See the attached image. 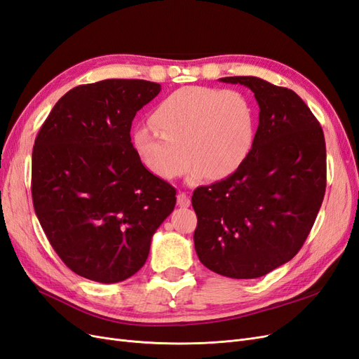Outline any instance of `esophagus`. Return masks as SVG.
<instances>
[{"label": "esophagus", "instance_id": "esophagus-1", "mask_svg": "<svg viewBox=\"0 0 359 359\" xmlns=\"http://www.w3.org/2000/svg\"><path fill=\"white\" fill-rule=\"evenodd\" d=\"M177 202H178L180 206H182V208H187V206L191 205V199H190L189 194H186V193H178Z\"/></svg>", "mask_w": 359, "mask_h": 359}]
</instances>
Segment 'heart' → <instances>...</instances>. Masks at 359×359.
Returning a JSON list of instances; mask_svg holds the SVG:
<instances>
[{
    "instance_id": "heart-1",
    "label": "heart",
    "mask_w": 359,
    "mask_h": 359,
    "mask_svg": "<svg viewBox=\"0 0 359 359\" xmlns=\"http://www.w3.org/2000/svg\"><path fill=\"white\" fill-rule=\"evenodd\" d=\"M151 121L156 128L135 130L133 147L142 165L166 181L181 177L190 161L193 182L231 177L255 144V106L233 90L182 86L158 103Z\"/></svg>"
}]
</instances>
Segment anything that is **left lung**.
<instances>
[{"instance_id":"left-lung-1","label":"left lung","mask_w":359,"mask_h":359,"mask_svg":"<svg viewBox=\"0 0 359 359\" xmlns=\"http://www.w3.org/2000/svg\"><path fill=\"white\" fill-rule=\"evenodd\" d=\"M220 81L255 93L259 126L243 166L193 191L194 248L217 274L257 278L306 243L327 187V148L319 121L297 93L255 76Z\"/></svg>"}]
</instances>
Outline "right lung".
Returning a JSON list of instances; mask_svg holds the SVG:
<instances>
[{"mask_svg":"<svg viewBox=\"0 0 359 359\" xmlns=\"http://www.w3.org/2000/svg\"><path fill=\"white\" fill-rule=\"evenodd\" d=\"M160 83L106 79L74 86L53 106L32 148L37 219L73 273L99 283L136 274L177 190L139 160L130 137Z\"/></svg>","mask_w":359,"mask_h":359,"instance_id":"add662e5","label":"right lung"}]
</instances>
